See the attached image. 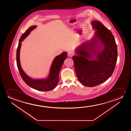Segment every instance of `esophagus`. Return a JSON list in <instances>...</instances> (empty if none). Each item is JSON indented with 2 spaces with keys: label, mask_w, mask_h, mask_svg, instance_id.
<instances>
[{
  "label": "esophagus",
  "mask_w": 131,
  "mask_h": 131,
  "mask_svg": "<svg viewBox=\"0 0 131 131\" xmlns=\"http://www.w3.org/2000/svg\"><path fill=\"white\" fill-rule=\"evenodd\" d=\"M68 54L69 57H72L74 54V53L72 51H68Z\"/></svg>",
  "instance_id": "1"
}]
</instances>
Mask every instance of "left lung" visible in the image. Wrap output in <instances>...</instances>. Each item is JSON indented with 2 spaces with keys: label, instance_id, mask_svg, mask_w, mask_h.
I'll return each instance as SVG.
<instances>
[{
  "label": "left lung",
  "instance_id": "8db88e82",
  "mask_svg": "<svg viewBox=\"0 0 131 131\" xmlns=\"http://www.w3.org/2000/svg\"><path fill=\"white\" fill-rule=\"evenodd\" d=\"M91 24L97 29L95 37L77 49V56L72 57L79 81L90 87L104 82L112 75L118 57L116 44L111 31L100 22L93 20ZM99 41L104 45L101 52L96 50ZM95 55L97 61L89 60Z\"/></svg>",
  "mask_w": 131,
  "mask_h": 131
}]
</instances>
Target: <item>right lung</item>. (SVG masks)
I'll return each instance as SVG.
<instances>
[{
  "label": "right lung",
  "mask_w": 131,
  "mask_h": 131,
  "mask_svg": "<svg viewBox=\"0 0 131 131\" xmlns=\"http://www.w3.org/2000/svg\"><path fill=\"white\" fill-rule=\"evenodd\" d=\"M36 28V25L29 27L25 32L22 35L18 43L16 50V63L20 75L23 80L26 84L34 89L41 91H48L54 89L57 86L59 79V71L62 66L63 63L66 59L67 53L63 52L59 56L55 58L50 68V72L47 78L41 80H34L29 77L25 73L22 69L20 61V49L21 45V41L27 36L29 35L31 31Z\"/></svg>",
  "instance_id": "right-lung-1"
}]
</instances>
